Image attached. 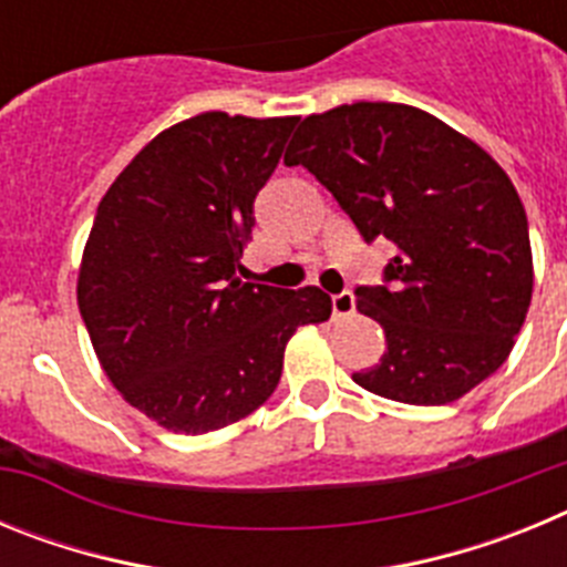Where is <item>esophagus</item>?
<instances>
[{"label":"esophagus","mask_w":567,"mask_h":567,"mask_svg":"<svg viewBox=\"0 0 567 567\" xmlns=\"http://www.w3.org/2000/svg\"><path fill=\"white\" fill-rule=\"evenodd\" d=\"M332 312H334V318H346V315H352L354 312V295L352 292L332 295Z\"/></svg>","instance_id":"34e87169"}]
</instances>
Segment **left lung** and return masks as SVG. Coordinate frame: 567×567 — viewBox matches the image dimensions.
Segmentation results:
<instances>
[{
  "mask_svg": "<svg viewBox=\"0 0 567 567\" xmlns=\"http://www.w3.org/2000/svg\"><path fill=\"white\" fill-rule=\"evenodd\" d=\"M284 162L303 164L365 240L398 247L389 287L358 289L385 352L354 383L443 405L497 372L528 315L534 258L517 189L480 144L412 104L354 102L307 115Z\"/></svg>",
  "mask_w": 567,
  "mask_h": 567,
  "instance_id": "8db88e82",
  "label": "left lung"
}]
</instances>
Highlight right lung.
<instances>
[{"label": "right lung", "instance_id": "1", "mask_svg": "<svg viewBox=\"0 0 567 567\" xmlns=\"http://www.w3.org/2000/svg\"><path fill=\"white\" fill-rule=\"evenodd\" d=\"M298 115L221 110L162 130L118 173L93 218L76 298L110 383L175 434L233 425L269 400L298 327L323 323L318 287L235 278Z\"/></svg>", "mask_w": 567, "mask_h": 567}]
</instances>
